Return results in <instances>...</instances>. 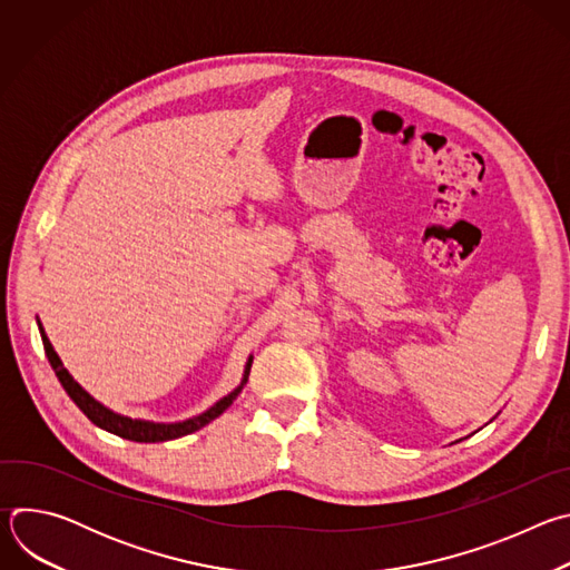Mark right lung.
Returning <instances> with one entry per match:
<instances>
[{
    "label": "right lung",
    "mask_w": 570,
    "mask_h": 570,
    "mask_svg": "<svg viewBox=\"0 0 570 570\" xmlns=\"http://www.w3.org/2000/svg\"><path fill=\"white\" fill-rule=\"evenodd\" d=\"M38 330H40V336H42V345H45V354L60 381V385L65 387V392L69 394V399L78 405L80 411H83V415L97 424L99 429L112 433V435H119L124 440H130V442H167V440H178V438H185L194 431H200L203 426H207L209 422H214L220 413H225L232 401L238 396V392L243 390V385H246L248 381V374H250V365H253V356L248 358L246 363V372H243V379H240V385L234 387L227 396H223L220 401H216L209 411L200 413L198 417H191V420H185V422H176V424H157V422H144V420H130V417H124L110 409H106L104 403H99L90 392H86L83 387H80L73 376L65 370L60 356L53 352L42 324L38 320Z\"/></svg>",
    "instance_id": "add662e5"
}]
</instances>
